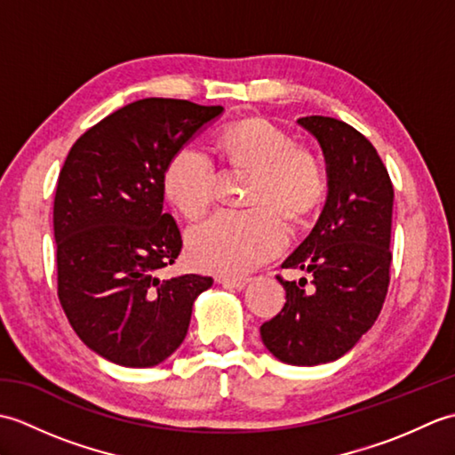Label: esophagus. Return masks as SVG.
<instances>
[{
	"label": "esophagus",
	"instance_id": "obj_1",
	"mask_svg": "<svg viewBox=\"0 0 455 455\" xmlns=\"http://www.w3.org/2000/svg\"><path fill=\"white\" fill-rule=\"evenodd\" d=\"M217 282H219L222 287L243 289V287H246V283L250 282V279H248V277H219Z\"/></svg>",
	"mask_w": 455,
	"mask_h": 455
}]
</instances>
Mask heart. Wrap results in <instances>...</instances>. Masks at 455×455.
<instances>
[{
  "mask_svg": "<svg viewBox=\"0 0 455 455\" xmlns=\"http://www.w3.org/2000/svg\"><path fill=\"white\" fill-rule=\"evenodd\" d=\"M219 147L230 166L254 172L250 211H220L188 233L191 262L205 272L244 275L282 252L287 244L284 215L307 219L324 201L328 178L323 160L295 144L272 121L248 117L219 132ZM164 196L186 217L205 212L217 191L215 164L199 148H180L162 176Z\"/></svg>",
  "mask_w": 455,
  "mask_h": 455,
  "instance_id": "b5f03b06",
  "label": "heart"
}]
</instances>
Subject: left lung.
<instances>
[{"instance_id": "1", "label": "left lung", "mask_w": 455, "mask_h": 455, "mask_svg": "<svg viewBox=\"0 0 455 455\" xmlns=\"http://www.w3.org/2000/svg\"><path fill=\"white\" fill-rule=\"evenodd\" d=\"M321 142L328 197L315 228L282 267L311 274L277 275L285 305L259 326L262 342L289 365H318L350 352L379 316L389 289L393 183L373 144L344 121L299 119Z\"/></svg>"}]
</instances>
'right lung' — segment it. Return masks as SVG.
<instances>
[{
    "instance_id": "1",
    "label": "right lung",
    "mask_w": 455,
    "mask_h": 455,
    "mask_svg": "<svg viewBox=\"0 0 455 455\" xmlns=\"http://www.w3.org/2000/svg\"><path fill=\"white\" fill-rule=\"evenodd\" d=\"M222 113L220 105L147 98L124 105L74 142L58 176V299L80 340L105 360L152 367L178 350L191 308L212 277L160 279L181 235L164 212L168 160Z\"/></svg>"
}]
</instances>
